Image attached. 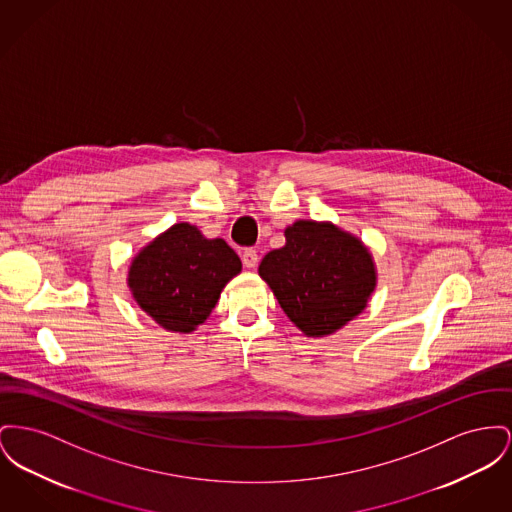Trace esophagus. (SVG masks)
I'll use <instances>...</instances> for the list:
<instances>
[{"instance_id": "obj_1", "label": "esophagus", "mask_w": 512, "mask_h": 512, "mask_svg": "<svg viewBox=\"0 0 512 512\" xmlns=\"http://www.w3.org/2000/svg\"><path fill=\"white\" fill-rule=\"evenodd\" d=\"M241 261H243V265H245L247 269H255L257 263H259V255H257L255 249H245V251L241 253Z\"/></svg>"}]
</instances>
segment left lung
Returning a JSON list of instances; mask_svg holds the SVG:
<instances>
[{"label":"left lung","mask_w":512,"mask_h":512,"mask_svg":"<svg viewBox=\"0 0 512 512\" xmlns=\"http://www.w3.org/2000/svg\"><path fill=\"white\" fill-rule=\"evenodd\" d=\"M286 245L265 255L259 274L307 336L332 334L363 311L375 288L369 251L332 224L300 220Z\"/></svg>","instance_id":"1"}]
</instances>
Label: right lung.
I'll return each instance as SVG.
<instances>
[{"label": "right lung", "instance_id": "right-lung-1", "mask_svg": "<svg viewBox=\"0 0 512 512\" xmlns=\"http://www.w3.org/2000/svg\"><path fill=\"white\" fill-rule=\"evenodd\" d=\"M240 271V257L226 241L207 240L181 222L133 259L129 288L158 325L191 332L205 323L226 282Z\"/></svg>", "mask_w": 512, "mask_h": 512}]
</instances>
